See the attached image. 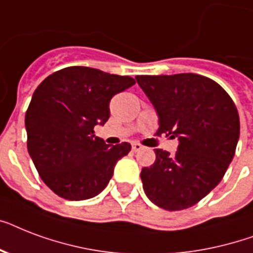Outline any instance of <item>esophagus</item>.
I'll return each instance as SVG.
<instances>
[{
  "label": "esophagus",
  "mask_w": 253,
  "mask_h": 253,
  "mask_svg": "<svg viewBox=\"0 0 253 253\" xmlns=\"http://www.w3.org/2000/svg\"><path fill=\"white\" fill-rule=\"evenodd\" d=\"M131 148H132L134 152H139L140 150H143V146L142 144H139V143H132V144H131Z\"/></svg>",
  "instance_id": "esophagus-1"
}]
</instances>
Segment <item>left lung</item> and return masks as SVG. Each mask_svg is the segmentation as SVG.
I'll return each mask as SVG.
<instances>
[{"label":"left lung","mask_w":253,"mask_h":253,"mask_svg":"<svg viewBox=\"0 0 253 253\" xmlns=\"http://www.w3.org/2000/svg\"><path fill=\"white\" fill-rule=\"evenodd\" d=\"M135 79L158 113V135L178 139L174 155L155 150V163L140 172L143 189L159 208H190L232 162L240 132L235 103L219 84L196 73Z\"/></svg>","instance_id":"obj_1"}]
</instances>
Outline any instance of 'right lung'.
Wrapping results in <instances>:
<instances>
[{
  "label": "right lung",
  "instance_id": "obj_1",
  "mask_svg": "<svg viewBox=\"0 0 253 253\" xmlns=\"http://www.w3.org/2000/svg\"><path fill=\"white\" fill-rule=\"evenodd\" d=\"M135 80L89 67L49 75L26 111L27 150L44 184L61 198H93L106 188L130 143L107 146L94 135L110 117L109 103Z\"/></svg>",
  "mask_w": 253,
  "mask_h": 253
}]
</instances>
